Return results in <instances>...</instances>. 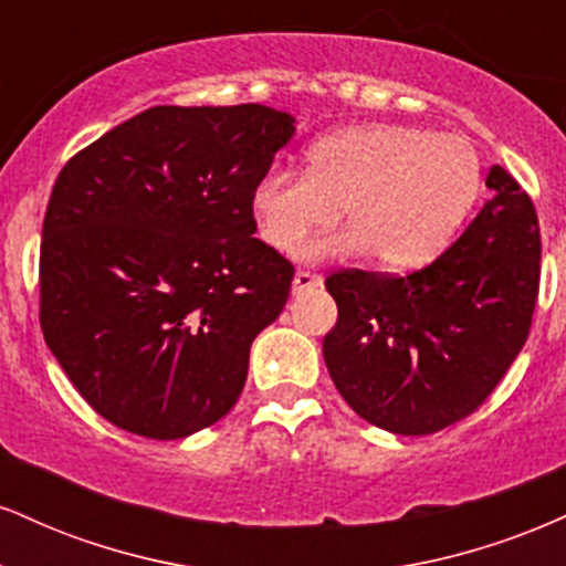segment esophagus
<instances>
[{
    "instance_id": "obj_1",
    "label": "esophagus",
    "mask_w": 566,
    "mask_h": 566,
    "mask_svg": "<svg viewBox=\"0 0 566 566\" xmlns=\"http://www.w3.org/2000/svg\"><path fill=\"white\" fill-rule=\"evenodd\" d=\"M322 287V276L311 274V271H297L295 279H292V295H301V292Z\"/></svg>"
}]
</instances>
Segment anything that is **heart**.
I'll return each mask as SVG.
<instances>
[{"label": "heart", "instance_id": "1", "mask_svg": "<svg viewBox=\"0 0 566 566\" xmlns=\"http://www.w3.org/2000/svg\"><path fill=\"white\" fill-rule=\"evenodd\" d=\"M480 187L482 160L467 136L360 124L313 142L305 174H263L250 208L261 240L284 255L332 227L343 208L348 227L308 244V261L371 253L387 271H413L448 248Z\"/></svg>", "mask_w": 566, "mask_h": 566}]
</instances>
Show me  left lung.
I'll use <instances>...</instances> for the list:
<instances>
[{
  "instance_id": "8db88e82",
  "label": "left lung",
  "mask_w": 566,
  "mask_h": 566,
  "mask_svg": "<svg viewBox=\"0 0 566 566\" xmlns=\"http://www.w3.org/2000/svg\"><path fill=\"white\" fill-rule=\"evenodd\" d=\"M493 197L440 258L408 276L326 279L337 324L324 360L348 406L395 434H432L485 403L530 335L541 282L535 206L493 166Z\"/></svg>"
}]
</instances>
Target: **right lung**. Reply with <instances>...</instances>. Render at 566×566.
<instances>
[{
	"label": "right lung",
	"mask_w": 566,
	"mask_h": 566,
	"mask_svg": "<svg viewBox=\"0 0 566 566\" xmlns=\"http://www.w3.org/2000/svg\"><path fill=\"white\" fill-rule=\"evenodd\" d=\"M295 134L265 105H158L65 163L42 229L46 345L99 417L179 440L227 417L295 269L255 240V184Z\"/></svg>",
	"instance_id": "obj_1"
}]
</instances>
